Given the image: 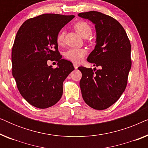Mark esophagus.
<instances>
[{"mask_svg":"<svg viewBox=\"0 0 148 148\" xmlns=\"http://www.w3.org/2000/svg\"><path fill=\"white\" fill-rule=\"evenodd\" d=\"M73 66H74V68L75 69H77V68H78V65H77V64L74 63V64H73Z\"/></svg>","mask_w":148,"mask_h":148,"instance_id":"1","label":"esophagus"}]
</instances>
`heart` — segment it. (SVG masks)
Listing matches in <instances>:
<instances>
[{
	"label": "heart",
	"mask_w": 148,
	"mask_h": 148,
	"mask_svg": "<svg viewBox=\"0 0 148 148\" xmlns=\"http://www.w3.org/2000/svg\"><path fill=\"white\" fill-rule=\"evenodd\" d=\"M75 31L84 38H87L92 34V28L91 25L84 21L77 22L73 26ZM64 37V32L60 31L56 36V42L58 45L63 44ZM87 50L86 48H70L66 50L64 53V57L66 59L73 62H80L84 59L85 56L87 54Z\"/></svg>",
	"instance_id": "b5f03b06"
}]
</instances>
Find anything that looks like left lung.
Returning a JSON list of instances; mask_svg holds the SVG:
<instances>
[{"instance_id":"obj_1","label":"left lung","mask_w":148,"mask_h":148,"mask_svg":"<svg viewBox=\"0 0 148 148\" xmlns=\"http://www.w3.org/2000/svg\"><path fill=\"white\" fill-rule=\"evenodd\" d=\"M95 24L96 45L88 61L100 69L79 66L80 88L85 102L96 110L114 104L126 88L131 67V43L126 32L114 18L98 11L78 14Z\"/></svg>"}]
</instances>
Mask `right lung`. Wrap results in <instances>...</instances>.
Here are the masks:
<instances>
[{
  "label": "right lung",
  "mask_w": 148,
  "mask_h": 148,
  "mask_svg": "<svg viewBox=\"0 0 148 148\" xmlns=\"http://www.w3.org/2000/svg\"><path fill=\"white\" fill-rule=\"evenodd\" d=\"M75 15L46 13L30 18L18 30L12 48V73L23 98L38 108H47L61 98L62 84L75 69L62 59L56 36ZM48 60L58 67L48 66Z\"/></svg>",
  "instance_id": "1"
}]
</instances>
